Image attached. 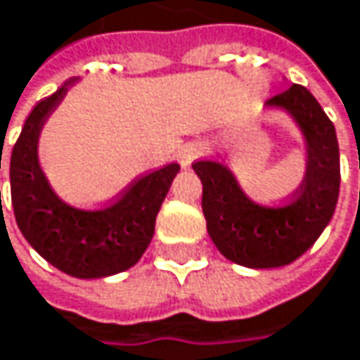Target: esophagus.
<instances>
[{
    "instance_id": "34e87169",
    "label": "esophagus",
    "mask_w": 360,
    "mask_h": 360,
    "mask_svg": "<svg viewBox=\"0 0 360 360\" xmlns=\"http://www.w3.org/2000/svg\"><path fill=\"white\" fill-rule=\"evenodd\" d=\"M207 153V145L205 143H186L178 149V161L182 163V167H188L193 161H197Z\"/></svg>"
}]
</instances>
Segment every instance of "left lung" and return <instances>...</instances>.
I'll use <instances>...</instances> for the list:
<instances>
[{
	"label": "left lung",
	"instance_id": "1",
	"mask_svg": "<svg viewBox=\"0 0 360 360\" xmlns=\"http://www.w3.org/2000/svg\"><path fill=\"white\" fill-rule=\"evenodd\" d=\"M265 105L290 113L304 139L307 172L292 201L257 205L224 163H193L202 182V213L213 245L226 259L252 269L282 267L307 252L330 224L340 193L336 128L317 99L292 84Z\"/></svg>",
	"mask_w": 360,
	"mask_h": 360
}]
</instances>
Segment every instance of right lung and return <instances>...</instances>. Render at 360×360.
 Listing matches in <instances>:
<instances>
[{"instance_id": "right-lung-1", "label": "right lung", "mask_w": 360, "mask_h": 360, "mask_svg": "<svg viewBox=\"0 0 360 360\" xmlns=\"http://www.w3.org/2000/svg\"><path fill=\"white\" fill-rule=\"evenodd\" d=\"M74 80L39 101L26 117L10 158V188L16 224L28 245L68 276L95 280L126 271L143 257L180 165L167 163L134 180L117 201L99 211L62 201L41 169L39 134Z\"/></svg>"}]
</instances>
